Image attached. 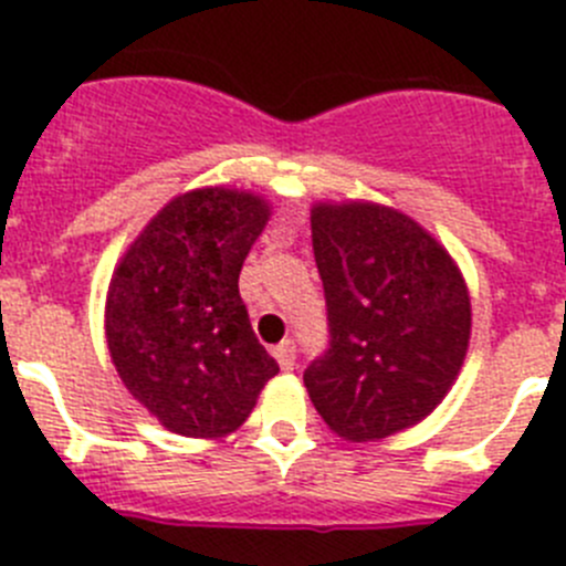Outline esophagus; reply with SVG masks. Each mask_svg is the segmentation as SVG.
<instances>
[{
	"mask_svg": "<svg viewBox=\"0 0 566 566\" xmlns=\"http://www.w3.org/2000/svg\"><path fill=\"white\" fill-rule=\"evenodd\" d=\"M272 354H274V359H277L283 371H292L294 359H297V348H294L292 339H283L280 345H274Z\"/></svg>",
	"mask_w": 566,
	"mask_h": 566,
	"instance_id": "esophagus-1",
	"label": "esophagus"
}]
</instances>
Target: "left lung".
<instances>
[{
    "instance_id": "obj_1",
    "label": "left lung",
    "mask_w": 566,
    "mask_h": 566,
    "mask_svg": "<svg viewBox=\"0 0 566 566\" xmlns=\"http://www.w3.org/2000/svg\"><path fill=\"white\" fill-rule=\"evenodd\" d=\"M312 247L328 306V352L303 374L323 422L377 442L448 397L470 343V292L457 260L394 207L314 203Z\"/></svg>"
}]
</instances>
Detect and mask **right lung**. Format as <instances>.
<instances>
[{"instance_id": "right-lung-1", "label": "right lung", "mask_w": 566, "mask_h": 566, "mask_svg": "<svg viewBox=\"0 0 566 566\" xmlns=\"http://www.w3.org/2000/svg\"><path fill=\"white\" fill-rule=\"evenodd\" d=\"M272 207L249 189L178 195L129 243L104 332L124 388L172 433L238 431L280 371L258 343L238 277Z\"/></svg>"}]
</instances>
